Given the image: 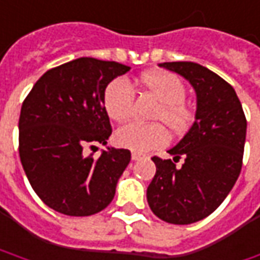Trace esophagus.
Segmentation results:
<instances>
[{
	"instance_id": "esophagus-1",
	"label": "esophagus",
	"mask_w": 260,
	"mask_h": 260,
	"mask_svg": "<svg viewBox=\"0 0 260 260\" xmlns=\"http://www.w3.org/2000/svg\"><path fill=\"white\" fill-rule=\"evenodd\" d=\"M145 155L144 154H139V152H132V159L134 161H138V159H141V158H144Z\"/></svg>"
}]
</instances>
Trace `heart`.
<instances>
[{
	"instance_id": "obj_1",
	"label": "heart",
	"mask_w": 260,
	"mask_h": 260,
	"mask_svg": "<svg viewBox=\"0 0 260 260\" xmlns=\"http://www.w3.org/2000/svg\"><path fill=\"white\" fill-rule=\"evenodd\" d=\"M141 82L148 92L154 94L159 106L154 113L155 121H162L168 128L181 135L191 128L196 112L188 103L187 87L174 73L148 72L141 76ZM135 103V89L126 77H116L103 92V106L108 116L116 122L128 121ZM170 141L167 128L159 123H128L115 132V144L135 152H147L166 147Z\"/></svg>"
}]
</instances>
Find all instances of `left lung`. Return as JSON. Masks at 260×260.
Returning a JSON list of instances; mask_svg holds the SVG:
<instances>
[{
	"label": "left lung",
	"instance_id": "obj_1",
	"mask_svg": "<svg viewBox=\"0 0 260 260\" xmlns=\"http://www.w3.org/2000/svg\"><path fill=\"white\" fill-rule=\"evenodd\" d=\"M185 77L197 93L196 121L168 152L152 157L157 173L148 185L152 213L171 224L203 220L228 197L242 170L246 116L236 92L224 79L192 61L161 63ZM184 158L183 166L175 162Z\"/></svg>",
	"mask_w": 260,
	"mask_h": 260
}]
</instances>
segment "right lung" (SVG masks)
Returning a JSON list of instances; mask_svg holds the SVG:
<instances>
[{"label":"right lung","instance_id":"add662e5","mask_svg":"<svg viewBox=\"0 0 260 260\" xmlns=\"http://www.w3.org/2000/svg\"><path fill=\"white\" fill-rule=\"evenodd\" d=\"M131 68L80 57L47 70L24 99L18 152L32 190L50 209L90 216L113 200L116 183L131 161L129 149L108 148L99 158L85 147L106 145L112 134L103 92Z\"/></svg>","mask_w":260,"mask_h":260}]
</instances>
